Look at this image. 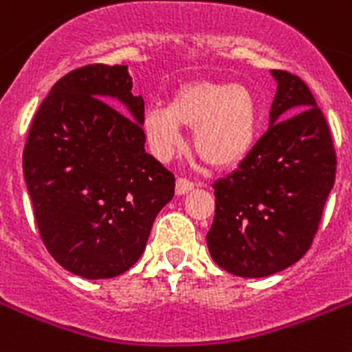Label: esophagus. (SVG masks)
I'll return each mask as SVG.
<instances>
[{
	"label": "esophagus",
	"instance_id": "obj_1",
	"mask_svg": "<svg viewBox=\"0 0 352 352\" xmlns=\"http://www.w3.org/2000/svg\"><path fill=\"white\" fill-rule=\"evenodd\" d=\"M193 188H195V182L190 181V179H186V177H179V179H177V184H175L177 195H186V193L193 190Z\"/></svg>",
	"mask_w": 352,
	"mask_h": 352
}]
</instances>
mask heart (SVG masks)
I'll return each mask as SVG.
<instances>
[{
    "instance_id": "b5f03b06",
    "label": "heart",
    "mask_w": 352,
    "mask_h": 352,
    "mask_svg": "<svg viewBox=\"0 0 352 352\" xmlns=\"http://www.w3.org/2000/svg\"><path fill=\"white\" fill-rule=\"evenodd\" d=\"M182 128H193V148L208 166H235L255 144V96L241 85L188 82L173 94L168 107L150 108L142 117L146 141L159 159H170L181 150Z\"/></svg>"
}]
</instances>
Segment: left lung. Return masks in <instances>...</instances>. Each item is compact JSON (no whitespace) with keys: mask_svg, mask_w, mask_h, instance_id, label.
Listing matches in <instances>:
<instances>
[{"mask_svg":"<svg viewBox=\"0 0 352 352\" xmlns=\"http://www.w3.org/2000/svg\"><path fill=\"white\" fill-rule=\"evenodd\" d=\"M271 74L278 82L271 126L213 184L215 217L206 236L217 265L244 278L275 275L307 253L336 173L331 130L309 87L285 70Z\"/></svg>","mask_w":352,"mask_h":352,"instance_id":"1","label":"left lung"}]
</instances>
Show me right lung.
<instances>
[{"label":"right lung","mask_w":352,"mask_h":352,"mask_svg":"<svg viewBox=\"0 0 352 352\" xmlns=\"http://www.w3.org/2000/svg\"><path fill=\"white\" fill-rule=\"evenodd\" d=\"M126 68L97 63L63 76L37 108L23 150L43 244L82 278L130 270L175 193L173 173L144 151V101L131 94Z\"/></svg>","instance_id":"add662e5"}]
</instances>
